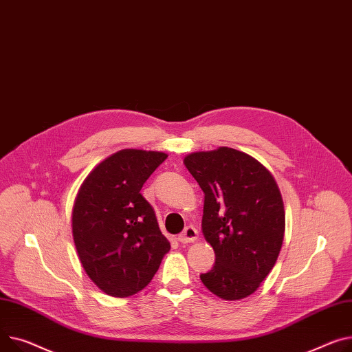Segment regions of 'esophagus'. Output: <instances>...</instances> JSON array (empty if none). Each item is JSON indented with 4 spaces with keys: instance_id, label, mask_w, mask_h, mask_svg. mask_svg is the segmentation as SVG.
<instances>
[{
    "instance_id": "obj_1",
    "label": "esophagus",
    "mask_w": 352,
    "mask_h": 352,
    "mask_svg": "<svg viewBox=\"0 0 352 352\" xmlns=\"http://www.w3.org/2000/svg\"><path fill=\"white\" fill-rule=\"evenodd\" d=\"M198 239V230L194 226H186L182 233L178 235V241L181 243H190L195 242Z\"/></svg>"
}]
</instances>
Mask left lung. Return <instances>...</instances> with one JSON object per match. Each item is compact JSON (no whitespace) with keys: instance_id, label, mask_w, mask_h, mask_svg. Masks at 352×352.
<instances>
[{"instance_id":"obj_1","label":"left lung","mask_w":352,"mask_h":352,"mask_svg":"<svg viewBox=\"0 0 352 352\" xmlns=\"http://www.w3.org/2000/svg\"><path fill=\"white\" fill-rule=\"evenodd\" d=\"M185 167L205 194L202 233L215 265L199 277L225 300L257 290L285 238V206L273 175L253 157L229 147L192 153Z\"/></svg>"}]
</instances>
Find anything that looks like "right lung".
<instances>
[{
    "mask_svg": "<svg viewBox=\"0 0 352 352\" xmlns=\"http://www.w3.org/2000/svg\"><path fill=\"white\" fill-rule=\"evenodd\" d=\"M167 157L122 150L102 161L76 195L72 233L79 259L91 282L109 296L143 290L171 248L153 206L140 194Z\"/></svg>",
    "mask_w": 352,
    "mask_h": 352,
    "instance_id": "right-lung-1",
    "label": "right lung"
}]
</instances>
